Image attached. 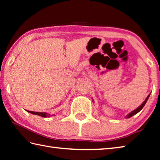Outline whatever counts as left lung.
Returning a JSON list of instances; mask_svg holds the SVG:
<instances>
[{
    "mask_svg": "<svg viewBox=\"0 0 160 160\" xmlns=\"http://www.w3.org/2000/svg\"><path fill=\"white\" fill-rule=\"evenodd\" d=\"M149 96H150V94L147 96V98H146V99H145V100H144V102L142 103V104H141V105L138 108H136V110H133L131 113H129V114L128 115V116H127V118H130V117H132V116H133V115H134V114H137L138 112H139L143 108V107L144 106V105H145V103H147V100H148V98H149Z\"/></svg>",
    "mask_w": 160,
    "mask_h": 160,
    "instance_id": "obj_1",
    "label": "left lung"
}]
</instances>
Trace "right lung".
I'll return each instance as SVG.
<instances>
[{
  "label": "right lung",
  "instance_id": "right-lung-1",
  "mask_svg": "<svg viewBox=\"0 0 160 160\" xmlns=\"http://www.w3.org/2000/svg\"><path fill=\"white\" fill-rule=\"evenodd\" d=\"M27 112L29 113H31L32 114H37V115H39V116L42 117H50V116H53L54 114L51 115L50 114H47L46 112H32V111H29L27 110Z\"/></svg>",
  "mask_w": 160,
  "mask_h": 160
}]
</instances>
